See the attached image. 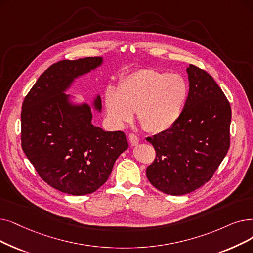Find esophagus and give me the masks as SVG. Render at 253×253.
<instances>
[{
    "instance_id": "esophagus-1",
    "label": "esophagus",
    "mask_w": 253,
    "mask_h": 253,
    "mask_svg": "<svg viewBox=\"0 0 253 253\" xmlns=\"http://www.w3.org/2000/svg\"><path fill=\"white\" fill-rule=\"evenodd\" d=\"M128 137H129V141H130L131 146L134 147V146H137V145H138L139 138H138V136H136L134 133H130Z\"/></svg>"
}]
</instances>
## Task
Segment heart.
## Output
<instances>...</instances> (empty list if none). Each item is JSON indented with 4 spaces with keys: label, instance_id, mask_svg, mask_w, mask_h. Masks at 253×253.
Here are the masks:
<instances>
[{
    "label": "heart",
    "instance_id": "obj_1",
    "mask_svg": "<svg viewBox=\"0 0 253 253\" xmlns=\"http://www.w3.org/2000/svg\"><path fill=\"white\" fill-rule=\"evenodd\" d=\"M188 93V84L182 75L145 68L126 75L118 89L107 87L104 105L114 125L124 126L137 112L142 129L159 133L177 122Z\"/></svg>",
    "mask_w": 253,
    "mask_h": 253
}]
</instances>
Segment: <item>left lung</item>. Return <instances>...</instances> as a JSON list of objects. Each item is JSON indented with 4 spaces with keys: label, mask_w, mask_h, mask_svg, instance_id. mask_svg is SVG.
Segmentation results:
<instances>
[{
    "label": "left lung",
    "mask_w": 253,
    "mask_h": 253,
    "mask_svg": "<svg viewBox=\"0 0 253 253\" xmlns=\"http://www.w3.org/2000/svg\"><path fill=\"white\" fill-rule=\"evenodd\" d=\"M189 93L169 129L147 140L156 151L147 168L150 183L170 195L190 193L210 180L229 149L232 109L212 76L189 65Z\"/></svg>",
    "instance_id": "left-lung-1"
}]
</instances>
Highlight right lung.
I'll return each mask as SVG.
<instances>
[{
    "instance_id": "add662e5",
    "label": "right lung",
    "mask_w": 253,
    "mask_h": 253,
    "mask_svg": "<svg viewBox=\"0 0 253 253\" xmlns=\"http://www.w3.org/2000/svg\"><path fill=\"white\" fill-rule=\"evenodd\" d=\"M102 61L90 57L52 64L21 107V148L41 179L64 193L84 195L100 188L128 148L124 132L95 126L90 105L72 104L64 93ZM93 105L101 111L99 95Z\"/></svg>"
}]
</instances>
